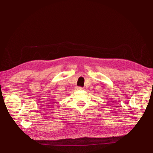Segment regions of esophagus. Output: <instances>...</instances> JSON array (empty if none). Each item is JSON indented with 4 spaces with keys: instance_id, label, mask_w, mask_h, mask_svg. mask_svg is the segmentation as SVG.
I'll return each mask as SVG.
<instances>
[{
    "instance_id": "obj_1",
    "label": "esophagus",
    "mask_w": 153,
    "mask_h": 153,
    "mask_svg": "<svg viewBox=\"0 0 153 153\" xmlns=\"http://www.w3.org/2000/svg\"><path fill=\"white\" fill-rule=\"evenodd\" d=\"M83 88L82 87H76V90H81V89H82Z\"/></svg>"
}]
</instances>
